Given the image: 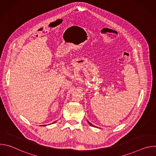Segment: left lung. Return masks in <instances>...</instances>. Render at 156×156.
<instances>
[{"mask_svg":"<svg viewBox=\"0 0 156 156\" xmlns=\"http://www.w3.org/2000/svg\"><path fill=\"white\" fill-rule=\"evenodd\" d=\"M88 123H89V124H90V125H91V126H93V125H92V124H91L90 122H88ZM95 127H96V126H95Z\"/></svg>","mask_w":156,"mask_h":156,"instance_id":"8db88e82","label":"left lung"}]
</instances>
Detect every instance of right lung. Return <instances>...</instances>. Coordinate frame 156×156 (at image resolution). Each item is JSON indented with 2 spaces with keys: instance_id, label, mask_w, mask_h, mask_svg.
<instances>
[{
  "instance_id": "add662e5",
  "label": "right lung",
  "mask_w": 156,
  "mask_h": 156,
  "mask_svg": "<svg viewBox=\"0 0 156 156\" xmlns=\"http://www.w3.org/2000/svg\"><path fill=\"white\" fill-rule=\"evenodd\" d=\"M55 122H56V121H55V122H53L52 123H55ZM45 125H44V126H45Z\"/></svg>"
}]
</instances>
